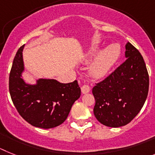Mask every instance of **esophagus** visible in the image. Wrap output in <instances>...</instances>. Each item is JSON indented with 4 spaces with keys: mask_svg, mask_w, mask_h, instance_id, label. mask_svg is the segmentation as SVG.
<instances>
[{
    "mask_svg": "<svg viewBox=\"0 0 155 155\" xmlns=\"http://www.w3.org/2000/svg\"><path fill=\"white\" fill-rule=\"evenodd\" d=\"M81 91H82V93L83 94H87V93L90 92V91H91V89H90V87H89L88 85H83L81 87Z\"/></svg>",
    "mask_w": 155,
    "mask_h": 155,
    "instance_id": "esophagus-1",
    "label": "esophagus"
}]
</instances>
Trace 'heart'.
Listing matches in <instances>:
<instances>
[{
    "mask_svg": "<svg viewBox=\"0 0 155 155\" xmlns=\"http://www.w3.org/2000/svg\"><path fill=\"white\" fill-rule=\"evenodd\" d=\"M100 51V47L95 46L90 49L86 61H89L94 58L89 68L91 76L96 79H101L109 73L121 56V48L117 44H111Z\"/></svg>",
    "mask_w": 155,
    "mask_h": 155,
    "instance_id": "b5f03b06",
    "label": "heart"
}]
</instances>
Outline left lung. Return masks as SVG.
<instances>
[{
	"label": "left lung",
	"instance_id": "left-lung-1",
	"mask_svg": "<svg viewBox=\"0 0 155 155\" xmlns=\"http://www.w3.org/2000/svg\"><path fill=\"white\" fill-rule=\"evenodd\" d=\"M126 61L93 88L94 114L101 124L120 127L130 123L145 103L149 76L144 60L130 42L126 44Z\"/></svg>",
	"mask_w": 155,
	"mask_h": 155
}]
</instances>
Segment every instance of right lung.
<instances>
[{
    "label": "right lung",
    "mask_w": 155,
    "mask_h": 155,
    "mask_svg": "<svg viewBox=\"0 0 155 155\" xmlns=\"http://www.w3.org/2000/svg\"><path fill=\"white\" fill-rule=\"evenodd\" d=\"M22 45L15 56L9 76V92L15 107L22 118L35 127L51 129L65 121L81 90L75 80L61 83L53 79H37L35 84L22 79Z\"/></svg>",
    "instance_id": "add662e5"
}]
</instances>
